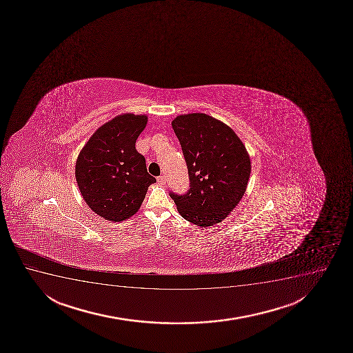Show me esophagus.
<instances>
[{"mask_svg":"<svg viewBox=\"0 0 353 353\" xmlns=\"http://www.w3.org/2000/svg\"><path fill=\"white\" fill-rule=\"evenodd\" d=\"M157 182L159 183V184H165V177H164V176H159V177H157Z\"/></svg>","mask_w":353,"mask_h":353,"instance_id":"1","label":"esophagus"}]
</instances>
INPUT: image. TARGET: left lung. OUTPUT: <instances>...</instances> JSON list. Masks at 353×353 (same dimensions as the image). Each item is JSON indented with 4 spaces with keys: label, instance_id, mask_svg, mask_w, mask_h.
Wrapping results in <instances>:
<instances>
[{
    "label": "left lung",
    "instance_id": "8db88e82",
    "mask_svg": "<svg viewBox=\"0 0 353 353\" xmlns=\"http://www.w3.org/2000/svg\"><path fill=\"white\" fill-rule=\"evenodd\" d=\"M187 162L190 185L171 191L183 219L199 227L223 221L245 192L250 159L229 126L204 113L179 116L171 123Z\"/></svg>",
    "mask_w": 353,
    "mask_h": 353
}]
</instances>
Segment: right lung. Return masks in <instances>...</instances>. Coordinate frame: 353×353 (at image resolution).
Returning a JSON list of instances; mask_svg holds the SVG:
<instances>
[{"label": "right lung", "mask_w": 353, "mask_h": 353, "mask_svg": "<svg viewBox=\"0 0 353 353\" xmlns=\"http://www.w3.org/2000/svg\"><path fill=\"white\" fill-rule=\"evenodd\" d=\"M148 117L118 116L93 133L75 164V179L85 202L108 221L134 215L156 179L148 174L136 141Z\"/></svg>", "instance_id": "add662e5"}]
</instances>
